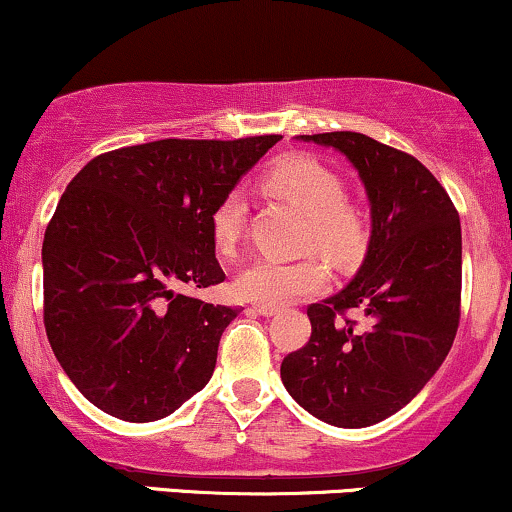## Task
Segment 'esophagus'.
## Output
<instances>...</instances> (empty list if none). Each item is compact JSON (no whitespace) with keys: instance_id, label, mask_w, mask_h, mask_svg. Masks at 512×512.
I'll use <instances>...</instances> for the list:
<instances>
[{"instance_id":"1","label":"esophagus","mask_w":512,"mask_h":512,"mask_svg":"<svg viewBox=\"0 0 512 512\" xmlns=\"http://www.w3.org/2000/svg\"><path fill=\"white\" fill-rule=\"evenodd\" d=\"M255 312H260L262 317H274V315H279V307H274V305H255Z\"/></svg>"}]
</instances>
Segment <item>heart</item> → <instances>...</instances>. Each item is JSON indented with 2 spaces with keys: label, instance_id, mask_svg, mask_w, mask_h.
<instances>
[{
  "label": "heart",
  "instance_id": "1",
  "mask_svg": "<svg viewBox=\"0 0 512 512\" xmlns=\"http://www.w3.org/2000/svg\"><path fill=\"white\" fill-rule=\"evenodd\" d=\"M264 186L307 214L305 245L322 250L331 260L346 262L362 248L365 221L343 197L341 178L307 155L283 157L264 176ZM248 205L238 190H231L209 214V236L221 255H231L243 238ZM326 283L324 264L315 257L276 260L255 257L236 279V293L243 300L281 307L295 298L322 291Z\"/></svg>",
  "mask_w": 512,
  "mask_h": 512
}]
</instances>
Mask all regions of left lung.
<instances>
[{
	"label": "left lung",
	"instance_id": "1",
	"mask_svg": "<svg viewBox=\"0 0 512 512\" xmlns=\"http://www.w3.org/2000/svg\"><path fill=\"white\" fill-rule=\"evenodd\" d=\"M334 147L365 183L372 236L355 279L307 307L310 341L281 362L298 405L326 424L360 429L410 403L446 360L460 322L463 236L451 197L408 152L369 135H298ZM348 309L366 312L357 332Z\"/></svg>",
	"mask_w": 512,
	"mask_h": 512
}]
</instances>
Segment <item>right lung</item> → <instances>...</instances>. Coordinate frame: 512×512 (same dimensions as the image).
<instances>
[{
  "instance_id": "add662e5",
  "label": "right lung",
  "mask_w": 512,
  "mask_h": 512,
  "mask_svg": "<svg viewBox=\"0 0 512 512\" xmlns=\"http://www.w3.org/2000/svg\"><path fill=\"white\" fill-rule=\"evenodd\" d=\"M281 135L121 147L90 159L42 243L45 331L61 369L107 415L155 422L205 389L238 307L190 298L221 283L209 214Z\"/></svg>"
}]
</instances>
